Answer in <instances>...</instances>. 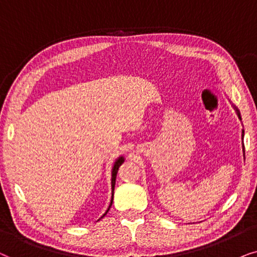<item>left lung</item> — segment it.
Listing matches in <instances>:
<instances>
[{"mask_svg": "<svg viewBox=\"0 0 257 257\" xmlns=\"http://www.w3.org/2000/svg\"><path fill=\"white\" fill-rule=\"evenodd\" d=\"M234 109H235L236 114H237V116H238V118L241 119V115H240V111H238V109L236 108L235 105H234ZM243 136H244V131H242V141H243ZM242 148H243V155H244V145H242Z\"/></svg>", "mask_w": 257, "mask_h": 257, "instance_id": "left-lung-1", "label": "left lung"}]
</instances>
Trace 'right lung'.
Listing matches in <instances>:
<instances>
[{"instance_id":"add662e5","label":"right lung","mask_w":257,"mask_h":257,"mask_svg":"<svg viewBox=\"0 0 257 257\" xmlns=\"http://www.w3.org/2000/svg\"><path fill=\"white\" fill-rule=\"evenodd\" d=\"M123 162H124V159H123V156H119L118 159L115 161L114 167H112V170H111V201H110V204H109L107 211H105V213H104L103 215H102L101 218L104 217L105 215H107V213L109 211V209H110V207H111V204H112V198H114V189H115L116 175H117V170H118V168H119V166H121V164H122Z\"/></svg>"}]
</instances>
